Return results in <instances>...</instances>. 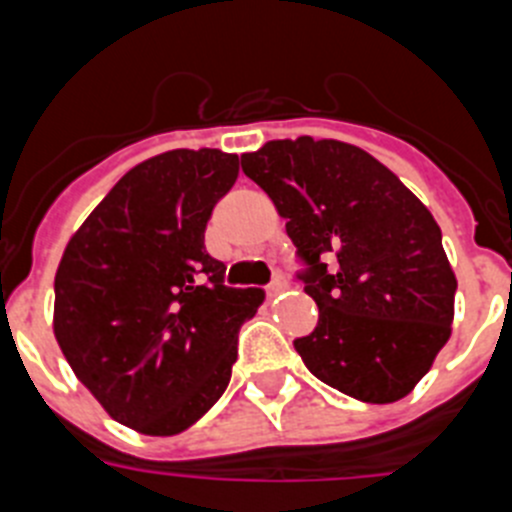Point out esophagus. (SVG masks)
I'll return each instance as SVG.
<instances>
[{"mask_svg":"<svg viewBox=\"0 0 512 512\" xmlns=\"http://www.w3.org/2000/svg\"><path fill=\"white\" fill-rule=\"evenodd\" d=\"M284 289H287V279H284L282 274H279V277H274V282H271L269 287H266V295H269V300H271V297L282 295Z\"/></svg>","mask_w":512,"mask_h":512,"instance_id":"1","label":"esophagus"}]
</instances>
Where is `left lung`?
<instances>
[{
  "label": "left lung",
  "instance_id": "1",
  "mask_svg": "<svg viewBox=\"0 0 512 512\" xmlns=\"http://www.w3.org/2000/svg\"><path fill=\"white\" fill-rule=\"evenodd\" d=\"M241 166L287 217L297 277L320 310L295 341L307 369L361 402L408 395L454 320L456 277L428 207L341 140H271Z\"/></svg>",
  "mask_w": 512,
  "mask_h": 512
}]
</instances>
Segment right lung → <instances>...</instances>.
<instances>
[{
  "instance_id": "obj_1",
  "label": "right lung",
  "mask_w": 512,
  "mask_h": 512,
  "mask_svg": "<svg viewBox=\"0 0 512 512\" xmlns=\"http://www.w3.org/2000/svg\"><path fill=\"white\" fill-rule=\"evenodd\" d=\"M238 179L217 148L153 156L110 189L56 271L53 333L79 382L117 423L187 431L220 400L238 330L264 289L225 287L205 251L212 207Z\"/></svg>"
}]
</instances>
